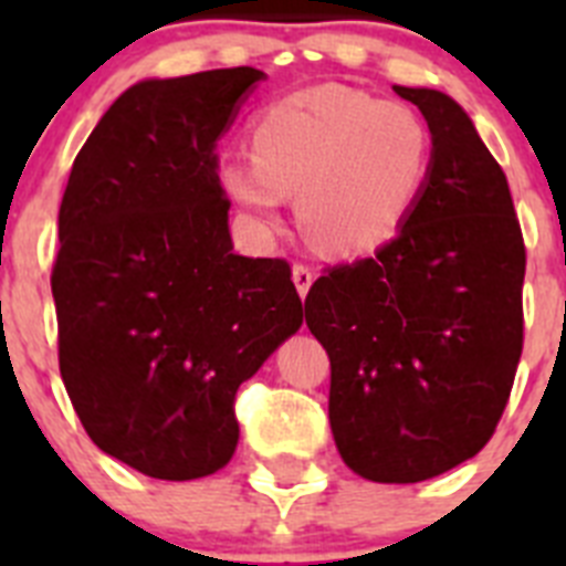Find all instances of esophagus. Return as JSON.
I'll use <instances>...</instances> for the list:
<instances>
[{
	"label": "esophagus",
	"mask_w": 566,
	"mask_h": 566,
	"mask_svg": "<svg viewBox=\"0 0 566 566\" xmlns=\"http://www.w3.org/2000/svg\"><path fill=\"white\" fill-rule=\"evenodd\" d=\"M292 277H294V286H297L300 297H306L308 289H312V283H314V269L308 266V263H294Z\"/></svg>",
	"instance_id": "1"
}]
</instances>
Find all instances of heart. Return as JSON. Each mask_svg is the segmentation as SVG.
I'll return each instance as SVG.
<instances>
[{
    "mask_svg": "<svg viewBox=\"0 0 566 566\" xmlns=\"http://www.w3.org/2000/svg\"><path fill=\"white\" fill-rule=\"evenodd\" d=\"M249 155L221 167V184L254 221L274 227L283 195L319 249L352 254L399 232L431 175L433 138L408 104L319 84L260 109Z\"/></svg>",
    "mask_w": 566,
    "mask_h": 566,
    "instance_id": "obj_1",
    "label": "heart"
}]
</instances>
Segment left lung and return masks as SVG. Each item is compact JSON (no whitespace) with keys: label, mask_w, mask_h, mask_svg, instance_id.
Instances as JSON below:
<instances>
[{"label":"left lung","mask_w":566,"mask_h":566,"mask_svg":"<svg viewBox=\"0 0 566 566\" xmlns=\"http://www.w3.org/2000/svg\"><path fill=\"white\" fill-rule=\"evenodd\" d=\"M433 138L424 192L374 258L314 280L306 323L332 363L328 419L363 479L411 484L476 457L524 345L527 252L507 178L439 90L394 87Z\"/></svg>","instance_id":"8db88e82"}]
</instances>
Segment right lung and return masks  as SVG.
<instances>
[{
	"label": "right lung",
	"instance_id": "add662e5",
	"mask_svg": "<svg viewBox=\"0 0 566 566\" xmlns=\"http://www.w3.org/2000/svg\"><path fill=\"white\" fill-rule=\"evenodd\" d=\"M260 78L133 84L78 149L59 207V371L87 437L144 476L221 470L240 382L303 323L286 260L232 252L218 178L214 142Z\"/></svg>",
	"mask_w": 566,
	"mask_h": 566
}]
</instances>
